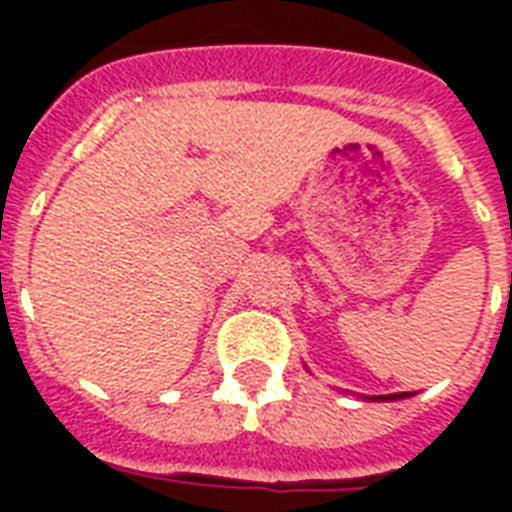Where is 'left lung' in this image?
Masks as SVG:
<instances>
[{"instance_id": "1", "label": "left lung", "mask_w": 512, "mask_h": 512, "mask_svg": "<svg viewBox=\"0 0 512 512\" xmlns=\"http://www.w3.org/2000/svg\"><path fill=\"white\" fill-rule=\"evenodd\" d=\"M409 393H390V396H377L380 401H396V398H406Z\"/></svg>"}]
</instances>
